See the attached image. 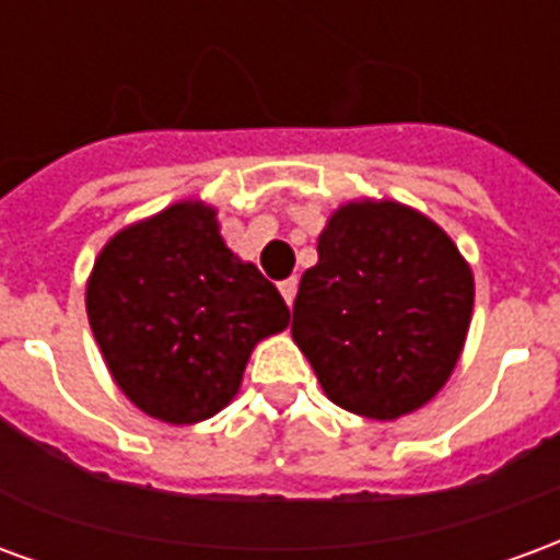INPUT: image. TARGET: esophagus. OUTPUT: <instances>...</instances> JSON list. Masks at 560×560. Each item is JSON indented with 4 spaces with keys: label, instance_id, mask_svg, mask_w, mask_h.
<instances>
[{
    "label": "esophagus",
    "instance_id": "obj_1",
    "mask_svg": "<svg viewBox=\"0 0 560 560\" xmlns=\"http://www.w3.org/2000/svg\"><path fill=\"white\" fill-rule=\"evenodd\" d=\"M279 291H281V296H284V303L293 305V296H296V279L281 281V284H279Z\"/></svg>",
    "mask_w": 560,
    "mask_h": 560
}]
</instances>
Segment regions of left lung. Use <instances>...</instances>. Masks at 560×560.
<instances>
[{"mask_svg": "<svg viewBox=\"0 0 560 560\" xmlns=\"http://www.w3.org/2000/svg\"><path fill=\"white\" fill-rule=\"evenodd\" d=\"M474 315V272L420 209L360 197L317 236L291 336L329 401L393 422L444 389Z\"/></svg>", "mask_w": 560, "mask_h": 560, "instance_id": "left-lung-1", "label": "left lung"}]
</instances>
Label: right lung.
<instances>
[{
    "mask_svg": "<svg viewBox=\"0 0 560 560\" xmlns=\"http://www.w3.org/2000/svg\"><path fill=\"white\" fill-rule=\"evenodd\" d=\"M86 315L122 396L171 425L228 408L257 341L291 324L276 284L228 248L207 200L116 231L86 279Z\"/></svg>",
    "mask_w": 560,
    "mask_h": 560,
    "instance_id": "1",
    "label": "right lung"
}]
</instances>
